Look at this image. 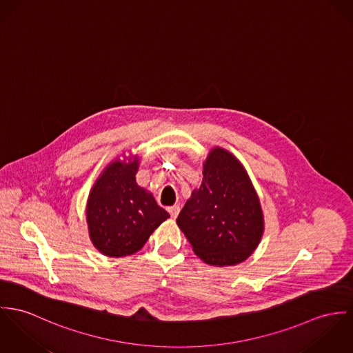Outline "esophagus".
<instances>
[{"label":"esophagus","mask_w":353,"mask_h":353,"mask_svg":"<svg viewBox=\"0 0 353 353\" xmlns=\"http://www.w3.org/2000/svg\"><path fill=\"white\" fill-rule=\"evenodd\" d=\"M168 211H169L170 216H172L173 219H176L177 215H179V212H180V205H172V207L168 208Z\"/></svg>","instance_id":"esophagus-1"}]
</instances>
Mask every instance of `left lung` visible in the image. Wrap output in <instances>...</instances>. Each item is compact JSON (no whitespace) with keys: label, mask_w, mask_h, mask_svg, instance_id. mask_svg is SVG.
<instances>
[{"label":"left lung","mask_w":353,"mask_h":353,"mask_svg":"<svg viewBox=\"0 0 353 353\" xmlns=\"http://www.w3.org/2000/svg\"><path fill=\"white\" fill-rule=\"evenodd\" d=\"M176 222L205 264L236 265L253 254L264 234V214L252 180L234 154L219 146L208 152L201 184Z\"/></svg>","instance_id":"8db88e82"}]
</instances>
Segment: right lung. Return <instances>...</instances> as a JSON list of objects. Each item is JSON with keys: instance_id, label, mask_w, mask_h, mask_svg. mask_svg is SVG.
<instances>
[{"instance_id": "1", "label": "right lung", "mask_w": 353, "mask_h": 353, "mask_svg": "<svg viewBox=\"0 0 353 353\" xmlns=\"http://www.w3.org/2000/svg\"><path fill=\"white\" fill-rule=\"evenodd\" d=\"M124 154L123 159L111 161L96 179L85 208L89 238L108 257L137 253L170 216L150 191L137 184L141 158Z\"/></svg>"}]
</instances>
